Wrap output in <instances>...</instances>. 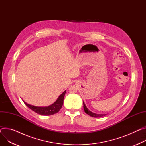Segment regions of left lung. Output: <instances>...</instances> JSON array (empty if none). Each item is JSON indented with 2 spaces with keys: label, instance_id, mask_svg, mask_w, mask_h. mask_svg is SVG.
<instances>
[{
  "label": "left lung",
  "instance_id": "8db88e82",
  "mask_svg": "<svg viewBox=\"0 0 146 146\" xmlns=\"http://www.w3.org/2000/svg\"><path fill=\"white\" fill-rule=\"evenodd\" d=\"M83 104H84V111L85 113L86 114H88V115H89L91 117H102V116H105L106 115H101V114H96V113H93V112L89 110H88V109L86 108L85 103L83 101Z\"/></svg>",
  "mask_w": 146,
  "mask_h": 146
}]
</instances>
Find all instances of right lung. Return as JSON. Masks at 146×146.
Returning <instances> with one entry per match:
<instances>
[{"mask_svg": "<svg viewBox=\"0 0 146 146\" xmlns=\"http://www.w3.org/2000/svg\"><path fill=\"white\" fill-rule=\"evenodd\" d=\"M65 93H66V91H65L62 94H61L60 95V96L58 98L57 100H56L53 104L46 107H38V106H33L27 104L24 101V100H23V101L27 107H29L33 111L36 112V113L40 114L41 115L50 116V115H54L55 113H57L60 111V110L61 109L63 105L64 98Z\"/></svg>", "mask_w": 146, "mask_h": 146, "instance_id": "obj_1", "label": "right lung"}]
</instances>
